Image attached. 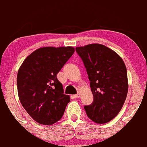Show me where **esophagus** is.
<instances>
[{
	"label": "esophagus",
	"mask_w": 147,
	"mask_h": 147,
	"mask_svg": "<svg viewBox=\"0 0 147 147\" xmlns=\"http://www.w3.org/2000/svg\"><path fill=\"white\" fill-rule=\"evenodd\" d=\"M80 96V93H77V94H74V97H75V98H78V97H79Z\"/></svg>",
	"instance_id": "obj_1"
}]
</instances>
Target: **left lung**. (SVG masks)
<instances>
[{"mask_svg":"<svg viewBox=\"0 0 147 147\" xmlns=\"http://www.w3.org/2000/svg\"><path fill=\"white\" fill-rule=\"evenodd\" d=\"M76 51L86 69L93 94L84 106L87 116L97 123L111 121L122 109L128 90L127 69L117 53L101 44L78 47Z\"/></svg>","mask_w":147,"mask_h":147,"instance_id":"left-lung-1","label":"left lung"}]
</instances>
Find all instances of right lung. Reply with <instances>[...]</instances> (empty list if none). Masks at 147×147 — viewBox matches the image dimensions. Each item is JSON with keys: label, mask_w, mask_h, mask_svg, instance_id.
<instances>
[{"label": "right lung", "mask_w": 147, "mask_h": 147, "mask_svg": "<svg viewBox=\"0 0 147 147\" xmlns=\"http://www.w3.org/2000/svg\"><path fill=\"white\" fill-rule=\"evenodd\" d=\"M74 53L73 47L39 48L25 59L19 69V98L36 122L49 125L62 117L70 97L64 94L57 74Z\"/></svg>", "instance_id": "1"}]
</instances>
